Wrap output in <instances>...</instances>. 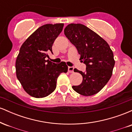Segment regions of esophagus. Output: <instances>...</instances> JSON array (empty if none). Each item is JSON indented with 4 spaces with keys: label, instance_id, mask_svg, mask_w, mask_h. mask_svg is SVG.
<instances>
[{
    "label": "esophagus",
    "instance_id": "34e87169",
    "mask_svg": "<svg viewBox=\"0 0 132 132\" xmlns=\"http://www.w3.org/2000/svg\"><path fill=\"white\" fill-rule=\"evenodd\" d=\"M73 71H74V67H72V66H69V67H68V72H73Z\"/></svg>",
    "mask_w": 132,
    "mask_h": 132
}]
</instances>
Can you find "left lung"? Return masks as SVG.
<instances>
[{"label": "left lung", "instance_id": "1", "mask_svg": "<svg viewBox=\"0 0 132 132\" xmlns=\"http://www.w3.org/2000/svg\"><path fill=\"white\" fill-rule=\"evenodd\" d=\"M64 32L86 65L85 72L74 69L81 74L83 80L72 89L85 96L94 95L106 85L112 75L115 65L112 51L102 38L82 24H69Z\"/></svg>", "mask_w": 132, "mask_h": 132}]
</instances>
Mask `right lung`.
<instances>
[{"label": "right lung", "instance_id": "add662e5", "mask_svg": "<svg viewBox=\"0 0 132 132\" xmlns=\"http://www.w3.org/2000/svg\"><path fill=\"white\" fill-rule=\"evenodd\" d=\"M63 23L46 24L35 31L21 46L16 60V75L23 88L35 98L48 96L55 90L58 76L67 72L65 62L52 63L46 57Z\"/></svg>", "mask_w": 132, "mask_h": 132}]
</instances>
